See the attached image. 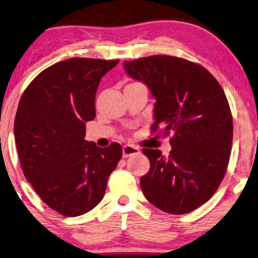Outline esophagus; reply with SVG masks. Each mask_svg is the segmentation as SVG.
Here are the masks:
<instances>
[{"instance_id":"1","label":"esophagus","mask_w":258,"mask_h":258,"mask_svg":"<svg viewBox=\"0 0 258 258\" xmlns=\"http://www.w3.org/2000/svg\"><path fill=\"white\" fill-rule=\"evenodd\" d=\"M140 152L139 147L133 146V145H123L122 146V156L123 158H127L133 154H138Z\"/></svg>"}]
</instances>
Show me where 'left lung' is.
I'll return each mask as SVG.
<instances>
[{
  "label": "left lung",
  "mask_w": 258,
  "mask_h": 258,
  "mask_svg": "<svg viewBox=\"0 0 258 258\" xmlns=\"http://www.w3.org/2000/svg\"><path fill=\"white\" fill-rule=\"evenodd\" d=\"M123 67L156 99L153 131L172 135L167 157L143 150L151 164L140 178L143 194L169 214L194 211L217 191L229 164L233 125L224 91L203 66L170 55L125 61Z\"/></svg>",
  "instance_id": "1"
}]
</instances>
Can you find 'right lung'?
Instances as JSON below:
<instances>
[{
  "instance_id": "add662e5",
  "label": "right lung",
  "mask_w": 258,
  "mask_h": 258,
  "mask_svg": "<svg viewBox=\"0 0 258 258\" xmlns=\"http://www.w3.org/2000/svg\"><path fill=\"white\" fill-rule=\"evenodd\" d=\"M118 62L61 61L41 72L19 102L14 135L23 174L48 207L67 217L100 203L121 159L118 143L100 149L85 140L86 122L95 118L99 82Z\"/></svg>"
}]
</instances>
